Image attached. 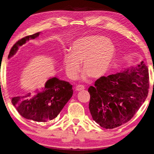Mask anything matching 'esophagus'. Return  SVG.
<instances>
[{"label":"esophagus","mask_w":154,"mask_h":154,"mask_svg":"<svg viewBox=\"0 0 154 154\" xmlns=\"http://www.w3.org/2000/svg\"><path fill=\"white\" fill-rule=\"evenodd\" d=\"M85 88L82 85H78V86H76V88H75V90L76 91H81V90H84Z\"/></svg>","instance_id":"esophagus-1"}]
</instances>
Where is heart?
Listing matches in <instances>:
<instances>
[{
  "instance_id": "obj_1",
  "label": "heart",
  "mask_w": 154,
  "mask_h": 154,
  "mask_svg": "<svg viewBox=\"0 0 154 154\" xmlns=\"http://www.w3.org/2000/svg\"><path fill=\"white\" fill-rule=\"evenodd\" d=\"M115 56L111 42L103 36H90L74 42L70 52L64 54L63 64L67 76L76 79L80 71V63L85 73L84 79L90 76L97 79L107 72Z\"/></svg>"
}]
</instances>
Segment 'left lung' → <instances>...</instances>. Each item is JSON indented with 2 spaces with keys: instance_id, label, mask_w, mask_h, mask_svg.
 Instances as JSON below:
<instances>
[{
  "instance_id": "obj_1",
  "label": "left lung",
  "mask_w": 154,
  "mask_h": 154,
  "mask_svg": "<svg viewBox=\"0 0 154 154\" xmlns=\"http://www.w3.org/2000/svg\"><path fill=\"white\" fill-rule=\"evenodd\" d=\"M148 89V69L143 61L137 66L99 78L88 88L93 120L106 129L126 123L145 101Z\"/></svg>"
}]
</instances>
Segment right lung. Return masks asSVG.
I'll return each instance as SVG.
<instances>
[{
	"label": "right lung",
	"mask_w": 154,
	"mask_h": 154,
	"mask_svg": "<svg viewBox=\"0 0 154 154\" xmlns=\"http://www.w3.org/2000/svg\"><path fill=\"white\" fill-rule=\"evenodd\" d=\"M40 32L26 36L18 41L12 47L8 59L12 57L20 46L27 41L34 39ZM72 86L68 82L54 77L48 80L42 91L35 95L28 94L12 98V103L20 115L28 120L45 122L55 119L64 105L72 96Z\"/></svg>",
	"instance_id": "1"
}]
</instances>
